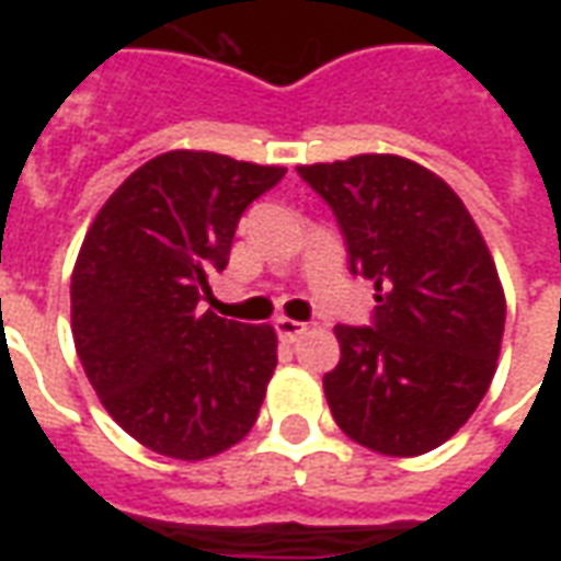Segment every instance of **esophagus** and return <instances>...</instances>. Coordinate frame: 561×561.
Here are the masks:
<instances>
[{"mask_svg": "<svg viewBox=\"0 0 561 561\" xmlns=\"http://www.w3.org/2000/svg\"><path fill=\"white\" fill-rule=\"evenodd\" d=\"M273 328H276V333H279L282 340H288V342H294L297 336H304L306 333L304 321H294V318H276V321H273Z\"/></svg>", "mask_w": 561, "mask_h": 561, "instance_id": "34e87169", "label": "esophagus"}]
</instances>
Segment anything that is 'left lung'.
Segmentation results:
<instances>
[{
  "label": "left lung",
  "instance_id": "obj_1",
  "mask_svg": "<svg viewBox=\"0 0 561 561\" xmlns=\"http://www.w3.org/2000/svg\"><path fill=\"white\" fill-rule=\"evenodd\" d=\"M297 173L333 209L352 273L376 282L373 328L333 330V421L385 457H421L469 421L495 376L505 291L493 255L457 192L417 161L366 152Z\"/></svg>",
  "mask_w": 561,
  "mask_h": 561
}]
</instances>
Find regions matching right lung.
<instances>
[{
	"mask_svg": "<svg viewBox=\"0 0 561 561\" xmlns=\"http://www.w3.org/2000/svg\"><path fill=\"white\" fill-rule=\"evenodd\" d=\"M285 176L204 149L161 152L107 197L71 273V333L99 400L161 457H216L257 421L270 324L201 312L245 207Z\"/></svg>",
	"mask_w": 561,
	"mask_h": 561,
	"instance_id": "add662e5",
	"label": "right lung"
}]
</instances>
